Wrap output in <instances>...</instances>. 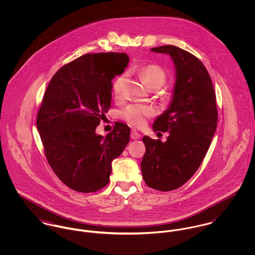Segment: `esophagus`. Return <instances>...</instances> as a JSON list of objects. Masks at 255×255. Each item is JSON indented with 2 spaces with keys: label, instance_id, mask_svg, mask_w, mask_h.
<instances>
[{
  "label": "esophagus",
  "instance_id": "1",
  "mask_svg": "<svg viewBox=\"0 0 255 255\" xmlns=\"http://www.w3.org/2000/svg\"><path fill=\"white\" fill-rule=\"evenodd\" d=\"M130 138L133 139V140L139 139V138H140V134H139L136 130H131V132H130Z\"/></svg>",
  "mask_w": 255,
  "mask_h": 255
}]
</instances>
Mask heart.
I'll return each mask as SVG.
<instances>
[{
    "instance_id": "b5f03b06",
    "label": "heart",
    "mask_w": 255,
    "mask_h": 255,
    "mask_svg": "<svg viewBox=\"0 0 255 255\" xmlns=\"http://www.w3.org/2000/svg\"><path fill=\"white\" fill-rule=\"evenodd\" d=\"M139 75L144 79L147 85L152 89L160 88L166 81L167 74L166 72L158 65L148 64L143 66L139 70ZM125 84V76H119L113 83L112 90L116 98L122 96L123 87ZM154 115V110L150 106L132 104L128 105L121 112V117L126 121L129 126L133 128H142L144 127L149 118Z\"/></svg>"
}]
</instances>
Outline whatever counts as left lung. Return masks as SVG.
Listing matches in <instances>:
<instances>
[{
	"label": "left lung",
	"mask_w": 255,
	"mask_h": 255,
	"mask_svg": "<svg viewBox=\"0 0 255 255\" xmlns=\"http://www.w3.org/2000/svg\"><path fill=\"white\" fill-rule=\"evenodd\" d=\"M171 56L176 67L173 101L153 124L154 131L168 132L167 141L144 136L140 167L146 184L160 191L179 188L200 167L218 121L212 79L201 61L173 45L152 48Z\"/></svg>",
	"instance_id": "left-lung-1"
}]
</instances>
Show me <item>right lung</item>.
I'll use <instances>...</instances> for the list:
<instances>
[{"mask_svg": "<svg viewBox=\"0 0 255 255\" xmlns=\"http://www.w3.org/2000/svg\"><path fill=\"white\" fill-rule=\"evenodd\" d=\"M129 62L125 53L85 54L55 73L37 113L46 159L57 177L75 191L89 193L109 182L112 161L129 142V128L115 124L103 137L95 132L109 111L112 79Z\"/></svg>", "mask_w": 255, "mask_h": 255, "instance_id": "right-lung-1", "label": "right lung"}]
</instances>
